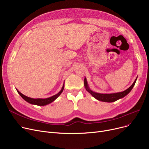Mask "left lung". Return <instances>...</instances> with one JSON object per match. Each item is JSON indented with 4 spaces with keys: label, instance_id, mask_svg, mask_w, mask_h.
I'll list each match as a JSON object with an SVG mask.
<instances>
[{
    "label": "left lung",
    "instance_id": "8db88e82",
    "mask_svg": "<svg viewBox=\"0 0 149 149\" xmlns=\"http://www.w3.org/2000/svg\"><path fill=\"white\" fill-rule=\"evenodd\" d=\"M137 78L138 77L136 78V79L134 81V82L133 83V84L128 89L125 90L124 91L121 92H117V93H97V92L92 91L89 87L86 78V77L84 78V87H85L86 89V91L91 93L92 96H93L97 100L101 101H103V102L112 103V102H114V101L118 100L120 98L124 97L125 96H126L128 93L132 91L133 88H134V85L136 83V81L137 80Z\"/></svg>",
    "mask_w": 149,
    "mask_h": 149
}]
</instances>
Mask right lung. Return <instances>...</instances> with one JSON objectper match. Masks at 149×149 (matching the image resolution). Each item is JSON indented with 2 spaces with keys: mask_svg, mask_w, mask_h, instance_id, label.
<instances>
[{
  "mask_svg": "<svg viewBox=\"0 0 149 149\" xmlns=\"http://www.w3.org/2000/svg\"><path fill=\"white\" fill-rule=\"evenodd\" d=\"M64 87H65V84H63L61 89L58 93H57V94L54 95L51 97L47 98H32L30 97H28L23 94H22V93H20L17 89H16V90H17V92L19 93V94L22 97V98L23 100H25L26 101H27L28 103H29L30 104H34V105H37V106H45L47 104H49V103L53 102L54 100H56L60 95L62 92L63 91Z\"/></svg>",
  "mask_w": 149,
  "mask_h": 149,
  "instance_id": "obj_1",
  "label": "right lung"
}]
</instances>
